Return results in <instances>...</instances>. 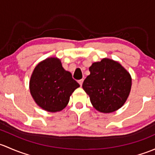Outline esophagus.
I'll return each mask as SVG.
<instances>
[{
	"instance_id": "34e87169",
	"label": "esophagus",
	"mask_w": 155,
	"mask_h": 155,
	"mask_svg": "<svg viewBox=\"0 0 155 155\" xmlns=\"http://www.w3.org/2000/svg\"><path fill=\"white\" fill-rule=\"evenodd\" d=\"M83 82H84V79H81V80H80V81H78V83H79V84L81 85V87L82 86Z\"/></svg>"
}]
</instances>
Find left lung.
<instances>
[{
  "mask_svg": "<svg viewBox=\"0 0 155 155\" xmlns=\"http://www.w3.org/2000/svg\"><path fill=\"white\" fill-rule=\"evenodd\" d=\"M89 69L90 74L82 87L93 107L104 113L115 112L122 107L131 89L130 73L119 62L109 58L95 62Z\"/></svg>",
  "mask_w": 155,
  "mask_h": 155,
  "instance_id": "left-lung-1",
  "label": "left lung"
}]
</instances>
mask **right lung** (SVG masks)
<instances>
[{
  "instance_id": "add662e5",
  "label": "right lung",
  "mask_w": 155,
  "mask_h": 155,
  "mask_svg": "<svg viewBox=\"0 0 155 155\" xmlns=\"http://www.w3.org/2000/svg\"><path fill=\"white\" fill-rule=\"evenodd\" d=\"M79 84L66 71L57 57H48L38 63L30 77L29 88L33 100L44 110L60 112L68 104Z\"/></svg>"
}]
</instances>
